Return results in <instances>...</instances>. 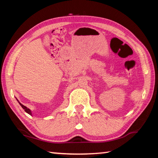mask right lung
Here are the masks:
<instances>
[{
	"label": "right lung",
	"mask_w": 158,
	"mask_h": 158,
	"mask_svg": "<svg viewBox=\"0 0 158 158\" xmlns=\"http://www.w3.org/2000/svg\"><path fill=\"white\" fill-rule=\"evenodd\" d=\"M20 104V105L21 106V107H22L23 109H24V111H26V112H27V113L28 114H30V115H31V110L29 109H28L27 107H26V106H25L24 105H23L22 104H21V103H19Z\"/></svg>",
	"instance_id": "1"
}]
</instances>
